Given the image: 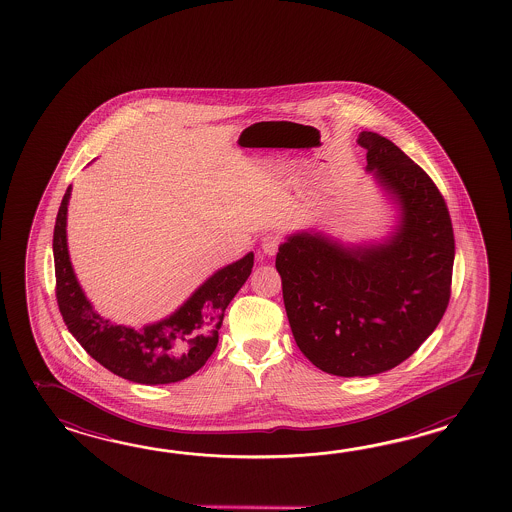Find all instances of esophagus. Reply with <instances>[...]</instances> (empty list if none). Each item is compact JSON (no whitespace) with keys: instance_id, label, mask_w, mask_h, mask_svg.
<instances>
[{"instance_id":"34e87169","label":"esophagus","mask_w":512,"mask_h":512,"mask_svg":"<svg viewBox=\"0 0 512 512\" xmlns=\"http://www.w3.org/2000/svg\"><path fill=\"white\" fill-rule=\"evenodd\" d=\"M280 243H282V238H280L278 234L271 232V234H267V236L261 240V249H263V252H265L267 256H274L276 251H278V247H280Z\"/></svg>"}]
</instances>
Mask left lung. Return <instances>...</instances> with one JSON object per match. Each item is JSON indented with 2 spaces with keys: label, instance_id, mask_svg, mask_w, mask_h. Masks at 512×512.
Returning <instances> with one entry per match:
<instances>
[{
  "label": "left lung",
  "instance_id": "8db88e82",
  "mask_svg": "<svg viewBox=\"0 0 512 512\" xmlns=\"http://www.w3.org/2000/svg\"><path fill=\"white\" fill-rule=\"evenodd\" d=\"M366 172L395 208L381 240L344 243L324 230L289 234L276 254L294 340L318 370L370 377L408 359L445 315L454 267L452 221L425 170L362 131Z\"/></svg>",
  "mask_w": 512,
  "mask_h": 512
}]
</instances>
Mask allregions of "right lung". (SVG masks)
<instances>
[{
  "instance_id": "1",
  "label": "right lung",
  "mask_w": 512,
  "mask_h": 512,
  "mask_svg": "<svg viewBox=\"0 0 512 512\" xmlns=\"http://www.w3.org/2000/svg\"><path fill=\"white\" fill-rule=\"evenodd\" d=\"M69 186L58 208L56 300L67 329L106 370L137 384H170L194 375L218 346L225 309L251 276L254 252L208 276L172 315L142 327L122 326L98 315L73 271L67 249Z\"/></svg>"
}]
</instances>
